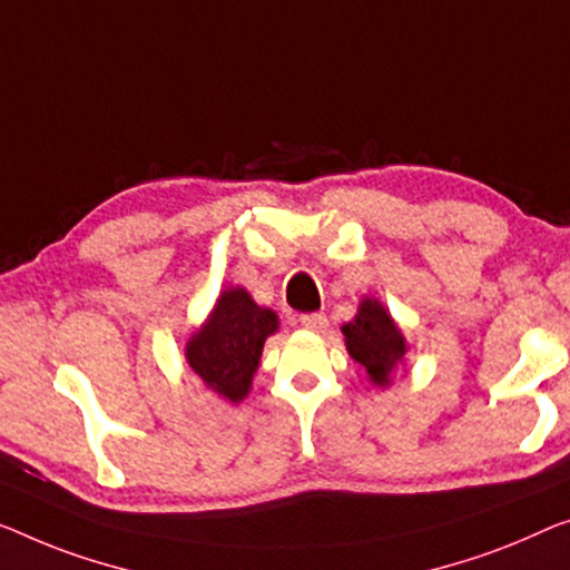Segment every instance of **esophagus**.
<instances>
[{"label":"esophagus","instance_id":"34e87169","mask_svg":"<svg viewBox=\"0 0 570 570\" xmlns=\"http://www.w3.org/2000/svg\"><path fill=\"white\" fill-rule=\"evenodd\" d=\"M299 325L307 330H314V333H322V330L327 327V317L322 312H309V314H302Z\"/></svg>","mask_w":570,"mask_h":570}]
</instances>
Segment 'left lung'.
Returning a JSON list of instances; mask_svg holds the SVG:
<instances>
[{"label": "left lung", "instance_id": "left-lung-1", "mask_svg": "<svg viewBox=\"0 0 570 570\" xmlns=\"http://www.w3.org/2000/svg\"><path fill=\"white\" fill-rule=\"evenodd\" d=\"M347 353L368 371L373 384H389V373L406 353L394 320L376 299H363L353 322L343 325Z\"/></svg>", "mask_w": 570, "mask_h": 570}]
</instances>
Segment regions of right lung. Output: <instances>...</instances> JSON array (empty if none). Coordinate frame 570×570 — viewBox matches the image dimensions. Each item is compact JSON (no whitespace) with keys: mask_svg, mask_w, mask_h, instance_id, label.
Wrapping results in <instances>:
<instances>
[{"mask_svg":"<svg viewBox=\"0 0 570 570\" xmlns=\"http://www.w3.org/2000/svg\"><path fill=\"white\" fill-rule=\"evenodd\" d=\"M276 327L274 312L258 307L245 288H230L217 299L207 325L189 340L186 361L219 396L240 402L248 396L263 343Z\"/></svg>","mask_w":570,"mask_h":570,"instance_id":"1","label":"right lung"}]
</instances>
